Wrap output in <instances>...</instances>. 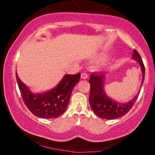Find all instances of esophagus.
<instances>
[{
  "label": "esophagus",
  "instance_id": "1",
  "mask_svg": "<svg viewBox=\"0 0 155 155\" xmlns=\"http://www.w3.org/2000/svg\"><path fill=\"white\" fill-rule=\"evenodd\" d=\"M88 78V74H87V72H83L82 74H81V78H83V79H87Z\"/></svg>",
  "mask_w": 155,
  "mask_h": 155
}]
</instances>
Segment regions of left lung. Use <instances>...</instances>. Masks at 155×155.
Listing matches in <instances>:
<instances>
[{"instance_id":"1","label":"left lung","mask_w":155,"mask_h":155,"mask_svg":"<svg viewBox=\"0 0 155 155\" xmlns=\"http://www.w3.org/2000/svg\"><path fill=\"white\" fill-rule=\"evenodd\" d=\"M132 57L136 60L141 66L142 72V81L141 85L143 83L145 77V67H144L142 59L141 58L139 52L134 49L133 52ZM104 75L103 73L94 74L92 73L90 75L89 83L90 84V92L89 96V102L91 109L95 113V114L101 118L106 120H113L118 118L127 114L134 105L135 101L138 98V91L137 96L133 98L131 101L126 103H119L106 95L103 89V81Z\"/></svg>"}]
</instances>
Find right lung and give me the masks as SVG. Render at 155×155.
Returning <instances> with one entry per match:
<instances>
[{"label": "right lung", "mask_w": 155, "mask_h": 155, "mask_svg": "<svg viewBox=\"0 0 155 155\" xmlns=\"http://www.w3.org/2000/svg\"><path fill=\"white\" fill-rule=\"evenodd\" d=\"M18 87L23 101L29 111L41 118H55L66 110L73 88L81 78L79 72L67 74L55 88L44 94H34L15 73Z\"/></svg>", "instance_id": "add662e5"}]
</instances>
